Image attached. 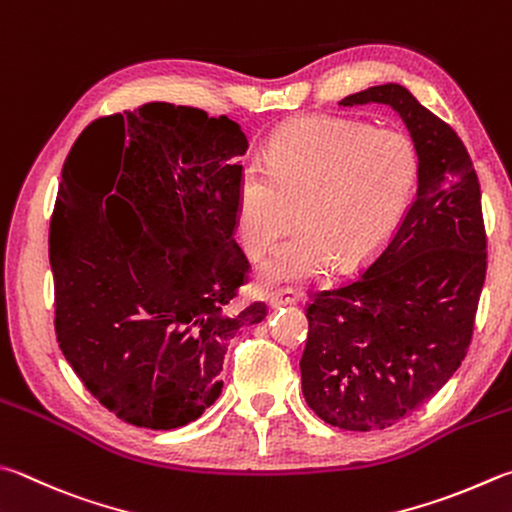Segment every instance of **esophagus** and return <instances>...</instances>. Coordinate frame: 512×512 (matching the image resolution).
I'll return each mask as SVG.
<instances>
[{
	"instance_id": "34e87169",
	"label": "esophagus",
	"mask_w": 512,
	"mask_h": 512,
	"mask_svg": "<svg viewBox=\"0 0 512 512\" xmlns=\"http://www.w3.org/2000/svg\"><path fill=\"white\" fill-rule=\"evenodd\" d=\"M297 304V293L291 291V288H284V291H277L273 297H271V306H275V309H280V306H293Z\"/></svg>"
}]
</instances>
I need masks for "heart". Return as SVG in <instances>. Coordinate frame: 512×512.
<instances>
[{"label": "heart", "instance_id": "b5f03b06", "mask_svg": "<svg viewBox=\"0 0 512 512\" xmlns=\"http://www.w3.org/2000/svg\"><path fill=\"white\" fill-rule=\"evenodd\" d=\"M418 159L410 138L351 120L309 116L277 129L266 167L246 163L237 179V232L259 259L300 217L304 230L259 268V284L315 280L376 253L412 199Z\"/></svg>", "mask_w": 512, "mask_h": 512}]
</instances>
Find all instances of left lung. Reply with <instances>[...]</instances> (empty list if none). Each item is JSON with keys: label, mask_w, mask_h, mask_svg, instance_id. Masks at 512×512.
Listing matches in <instances>:
<instances>
[{"label": "left lung", "mask_w": 512, "mask_h": 512, "mask_svg": "<svg viewBox=\"0 0 512 512\" xmlns=\"http://www.w3.org/2000/svg\"><path fill=\"white\" fill-rule=\"evenodd\" d=\"M338 105L392 107L418 156L416 194L396 235L365 273L306 309V403L324 423L369 432L425 405L466 358L486 280V232L466 145L412 91L389 82Z\"/></svg>", "instance_id": "8db88e82"}]
</instances>
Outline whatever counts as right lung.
Listing matches in <instances>:
<instances>
[{
	"label": "right lung",
	"instance_id": "1",
	"mask_svg": "<svg viewBox=\"0 0 512 512\" xmlns=\"http://www.w3.org/2000/svg\"><path fill=\"white\" fill-rule=\"evenodd\" d=\"M246 150L228 116L147 102L91 123L64 161L49 235L55 333L120 421H197L224 387L230 338L266 318L264 304H235Z\"/></svg>",
	"mask_w": 512,
	"mask_h": 512
}]
</instances>
